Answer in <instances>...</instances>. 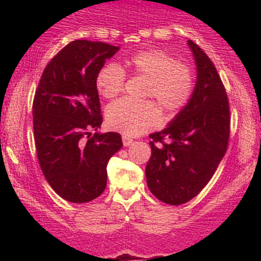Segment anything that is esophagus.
<instances>
[{"label": "esophagus", "mask_w": 261, "mask_h": 261, "mask_svg": "<svg viewBox=\"0 0 261 261\" xmlns=\"http://www.w3.org/2000/svg\"><path fill=\"white\" fill-rule=\"evenodd\" d=\"M133 142H134V140L131 139V137L126 136V135H124V136H122V143H124L125 147H127V146L133 145Z\"/></svg>", "instance_id": "obj_1"}]
</instances>
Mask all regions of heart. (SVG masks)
Returning a JSON list of instances; mask_svg holds the SVG:
<instances>
[{"mask_svg": "<svg viewBox=\"0 0 261 261\" xmlns=\"http://www.w3.org/2000/svg\"><path fill=\"white\" fill-rule=\"evenodd\" d=\"M135 76L147 80L143 97L153 99L167 115L181 112L196 89V74L190 66L161 49L140 51L127 60ZM126 72L116 62H108L98 71L95 85L104 98L112 99L122 93ZM160 112L152 100L115 101L107 110L110 127L126 136H137L155 127Z\"/></svg>", "mask_w": 261, "mask_h": 261, "instance_id": "heart-1", "label": "heart"}]
</instances>
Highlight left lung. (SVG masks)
Segmentation results:
<instances>
[{"label": "left lung", "instance_id": "8db88e82", "mask_svg": "<svg viewBox=\"0 0 261 261\" xmlns=\"http://www.w3.org/2000/svg\"><path fill=\"white\" fill-rule=\"evenodd\" d=\"M197 67L190 103L160 133L149 135L146 178L151 193L169 205L195 197L211 180L228 147L230 110L222 80L205 51L188 41Z\"/></svg>", "mask_w": 261, "mask_h": 261}]
</instances>
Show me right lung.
Listing matches in <instances>:
<instances>
[{
	"label": "right lung",
	"mask_w": 261,
	"mask_h": 261,
	"mask_svg": "<svg viewBox=\"0 0 261 261\" xmlns=\"http://www.w3.org/2000/svg\"><path fill=\"white\" fill-rule=\"evenodd\" d=\"M119 46L74 40L44 68L33 100L37 155L50 187L70 202L97 199L107 187V166L122 147L120 134L100 127L98 71Z\"/></svg>",
	"instance_id": "obj_1"
}]
</instances>
